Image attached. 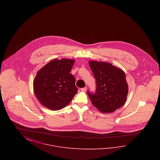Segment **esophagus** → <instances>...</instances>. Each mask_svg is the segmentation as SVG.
Wrapping results in <instances>:
<instances>
[{"label":"esophagus","mask_w":160,"mask_h":160,"mask_svg":"<svg viewBox=\"0 0 160 160\" xmlns=\"http://www.w3.org/2000/svg\"><path fill=\"white\" fill-rule=\"evenodd\" d=\"M86 90H87V88L86 87H84V88H83L81 89V91L82 92H86Z\"/></svg>","instance_id":"34e87169"}]
</instances>
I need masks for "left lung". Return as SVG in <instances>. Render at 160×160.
I'll use <instances>...</instances> for the list:
<instances>
[{"instance_id": "left-lung-1", "label": "left lung", "mask_w": 160, "mask_h": 160, "mask_svg": "<svg viewBox=\"0 0 160 160\" xmlns=\"http://www.w3.org/2000/svg\"><path fill=\"white\" fill-rule=\"evenodd\" d=\"M89 65L97 82L94 94L87 92L92 104L103 113L114 112L125 103L128 93L124 71L108 62L90 61Z\"/></svg>"}]
</instances>
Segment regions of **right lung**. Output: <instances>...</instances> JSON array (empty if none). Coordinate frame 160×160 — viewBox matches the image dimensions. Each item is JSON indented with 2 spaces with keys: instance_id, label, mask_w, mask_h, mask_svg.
<instances>
[{
  "instance_id": "obj_1",
  "label": "right lung",
  "mask_w": 160,
  "mask_h": 160,
  "mask_svg": "<svg viewBox=\"0 0 160 160\" xmlns=\"http://www.w3.org/2000/svg\"><path fill=\"white\" fill-rule=\"evenodd\" d=\"M74 62L71 59H54L37 72L33 91L42 106L59 110L71 101L78 91L75 77L69 73Z\"/></svg>"
}]
</instances>
